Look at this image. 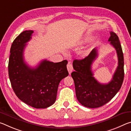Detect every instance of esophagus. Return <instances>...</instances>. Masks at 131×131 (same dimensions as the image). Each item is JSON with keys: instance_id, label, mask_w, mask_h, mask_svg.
<instances>
[{"instance_id": "esophagus-1", "label": "esophagus", "mask_w": 131, "mask_h": 131, "mask_svg": "<svg viewBox=\"0 0 131 131\" xmlns=\"http://www.w3.org/2000/svg\"><path fill=\"white\" fill-rule=\"evenodd\" d=\"M67 69H68V72H69V74H70L72 72L73 70V68L72 64L70 62H69L68 64Z\"/></svg>"}]
</instances>
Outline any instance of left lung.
Listing matches in <instances>:
<instances>
[{
    "instance_id": "obj_1",
    "label": "left lung",
    "mask_w": 131,
    "mask_h": 131,
    "mask_svg": "<svg viewBox=\"0 0 131 131\" xmlns=\"http://www.w3.org/2000/svg\"><path fill=\"white\" fill-rule=\"evenodd\" d=\"M108 41L116 49L118 61L117 69L108 83L101 84L94 77L91 66L98 55L96 48H94L84 59H75L73 62L75 71L71 76L74 82L76 97L79 102L85 107L97 108L105 105L116 95L123 84L124 62L120 42L113 32H110Z\"/></svg>"
}]
</instances>
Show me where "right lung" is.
Returning <instances> with one entry per match:
<instances>
[{
	"label": "right lung",
	"mask_w": 131,
	"mask_h": 131,
	"mask_svg": "<svg viewBox=\"0 0 131 131\" xmlns=\"http://www.w3.org/2000/svg\"><path fill=\"white\" fill-rule=\"evenodd\" d=\"M33 33L24 31L13 42L8 76L15 95L21 101L33 107L45 108L54 103L59 83L69 75L68 61L54 63L45 59L36 68L29 67L24 61V51Z\"/></svg>",
	"instance_id": "obj_1"
}]
</instances>
